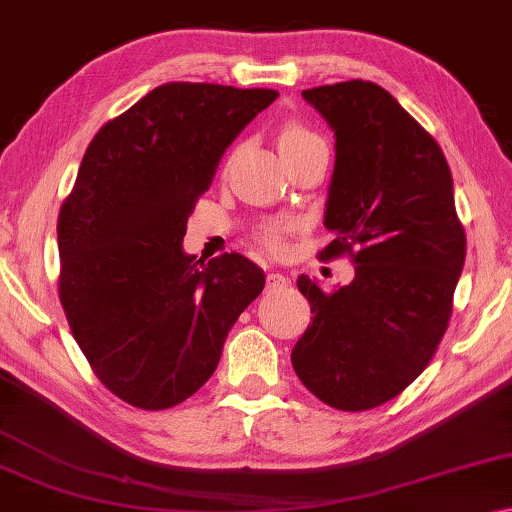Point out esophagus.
<instances>
[{"mask_svg":"<svg viewBox=\"0 0 512 512\" xmlns=\"http://www.w3.org/2000/svg\"><path fill=\"white\" fill-rule=\"evenodd\" d=\"M288 286V277H283L279 272H270L267 274V288H286Z\"/></svg>","mask_w":512,"mask_h":512,"instance_id":"esophagus-1","label":"esophagus"}]
</instances>
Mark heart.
Segmentation results:
<instances>
[{"mask_svg": "<svg viewBox=\"0 0 512 512\" xmlns=\"http://www.w3.org/2000/svg\"><path fill=\"white\" fill-rule=\"evenodd\" d=\"M316 139H320V137L313 135L311 130H306L297 123H288L279 135V146L283 151V148H295V146L309 144V141H316ZM286 231H288V224H281V222L265 226L263 233H261L265 247H270L272 251H279L283 247V235H286Z\"/></svg>", "mask_w": 512, "mask_h": 512, "instance_id": "1", "label": "heart"}]
</instances>
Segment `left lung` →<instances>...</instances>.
<instances>
[{"mask_svg":"<svg viewBox=\"0 0 512 512\" xmlns=\"http://www.w3.org/2000/svg\"><path fill=\"white\" fill-rule=\"evenodd\" d=\"M334 132L322 261L350 254L355 279L336 290L302 274L313 320L293 368L322 403L371 410L421 375L451 318L465 231L437 141L382 86L364 80L302 91Z\"/></svg>","mask_w":512,"mask_h":512,"instance_id":"8db88e82","label":"left lung"}]
</instances>
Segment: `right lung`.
I'll return each mask as SVG.
<instances>
[{"mask_svg": "<svg viewBox=\"0 0 512 512\" xmlns=\"http://www.w3.org/2000/svg\"><path fill=\"white\" fill-rule=\"evenodd\" d=\"M272 89L169 82L102 125L57 224L59 295L100 382L167 410L215 373L265 274L240 254H185L187 217Z\"/></svg>", "mask_w": 512, "mask_h": 512, "instance_id": "1", "label": "right lung"}]
</instances>
